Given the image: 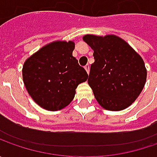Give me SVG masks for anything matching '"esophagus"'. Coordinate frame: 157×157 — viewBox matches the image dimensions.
<instances>
[{"label": "esophagus", "mask_w": 157, "mask_h": 157, "mask_svg": "<svg viewBox=\"0 0 157 157\" xmlns=\"http://www.w3.org/2000/svg\"><path fill=\"white\" fill-rule=\"evenodd\" d=\"M85 69H86V71H87V73H89V70H90V64H86V66H85Z\"/></svg>", "instance_id": "obj_1"}]
</instances>
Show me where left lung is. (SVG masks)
<instances>
[{
  "mask_svg": "<svg viewBox=\"0 0 157 157\" xmlns=\"http://www.w3.org/2000/svg\"><path fill=\"white\" fill-rule=\"evenodd\" d=\"M83 40L94 50L88 85L104 109L121 111L138 98L147 79L142 57L122 38L85 35Z\"/></svg>",
  "mask_w": 157,
  "mask_h": 157,
  "instance_id": "8db88e82",
  "label": "left lung"
}]
</instances>
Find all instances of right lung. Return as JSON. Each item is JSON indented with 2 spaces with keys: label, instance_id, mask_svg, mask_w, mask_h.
Masks as SVG:
<instances>
[{
  "label": "right lung",
  "instance_id": "obj_1",
  "mask_svg": "<svg viewBox=\"0 0 157 157\" xmlns=\"http://www.w3.org/2000/svg\"><path fill=\"white\" fill-rule=\"evenodd\" d=\"M73 41H54L28 57L22 79L32 100L48 111H58L74 99L76 88L87 80V72L72 56Z\"/></svg>",
  "mask_w": 157,
  "mask_h": 157
}]
</instances>
